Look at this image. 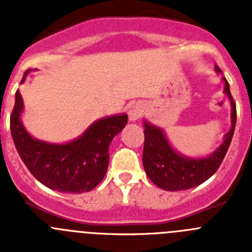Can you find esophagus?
<instances>
[{
	"label": "esophagus",
	"mask_w": 252,
	"mask_h": 252,
	"mask_svg": "<svg viewBox=\"0 0 252 252\" xmlns=\"http://www.w3.org/2000/svg\"><path fill=\"white\" fill-rule=\"evenodd\" d=\"M142 115V107L140 104H133L128 108V120L130 121H136L141 117Z\"/></svg>",
	"instance_id": "obj_1"
}]
</instances>
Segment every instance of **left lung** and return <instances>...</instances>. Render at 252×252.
Segmentation results:
<instances>
[{"label": "left lung", "instance_id": "1", "mask_svg": "<svg viewBox=\"0 0 252 252\" xmlns=\"http://www.w3.org/2000/svg\"><path fill=\"white\" fill-rule=\"evenodd\" d=\"M216 70H222L216 66ZM224 93L231 102V128L224 135L222 145L207 158H187L171 148L161 128L144 122L145 142L142 164L146 174L155 186L169 192H177L197 187L215 174L223 161L236 126V103L230 92V84L223 78Z\"/></svg>", "mask_w": 252, "mask_h": 252}]
</instances>
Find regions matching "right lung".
I'll return each mask as SVG.
<instances>
[{
    "mask_svg": "<svg viewBox=\"0 0 252 252\" xmlns=\"http://www.w3.org/2000/svg\"><path fill=\"white\" fill-rule=\"evenodd\" d=\"M30 72L29 69L22 81ZM24 102L19 91L10 117L11 135L20 158L40 183L63 193L90 192L101 183L108 168V148L127 124V115L110 116L93 122L86 132L66 144L34 139L22 125Z\"/></svg>",
    "mask_w": 252,
    "mask_h": 252,
    "instance_id": "obj_1",
    "label": "right lung"
}]
</instances>
